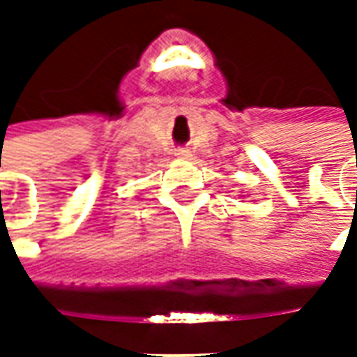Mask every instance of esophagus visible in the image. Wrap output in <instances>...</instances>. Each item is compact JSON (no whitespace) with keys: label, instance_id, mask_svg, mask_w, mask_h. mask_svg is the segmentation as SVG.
Wrapping results in <instances>:
<instances>
[{"label":"esophagus","instance_id":"34e87169","mask_svg":"<svg viewBox=\"0 0 357 357\" xmlns=\"http://www.w3.org/2000/svg\"><path fill=\"white\" fill-rule=\"evenodd\" d=\"M176 155H178L179 158H189V151H187V149H178Z\"/></svg>","mask_w":357,"mask_h":357}]
</instances>
